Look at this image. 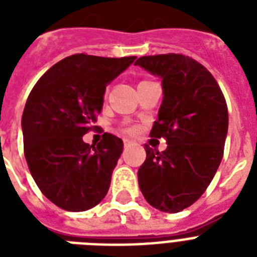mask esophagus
<instances>
[{
  "mask_svg": "<svg viewBox=\"0 0 257 257\" xmlns=\"http://www.w3.org/2000/svg\"><path fill=\"white\" fill-rule=\"evenodd\" d=\"M135 144L132 140H129V139H124V147L125 148H128V147H132Z\"/></svg>",
  "mask_w": 257,
  "mask_h": 257,
  "instance_id": "esophagus-1",
  "label": "esophagus"
}]
</instances>
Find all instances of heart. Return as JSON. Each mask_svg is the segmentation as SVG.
I'll list each match as a JSON object with an SVG mask.
<instances>
[{
  "label": "heart",
  "mask_w": 257,
  "mask_h": 257,
  "mask_svg": "<svg viewBox=\"0 0 257 257\" xmlns=\"http://www.w3.org/2000/svg\"><path fill=\"white\" fill-rule=\"evenodd\" d=\"M129 131H132V129H129Z\"/></svg>",
  "instance_id": "heart-1"
}]
</instances>
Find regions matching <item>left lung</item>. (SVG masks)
I'll return each mask as SVG.
<instances>
[{
  "label": "left lung",
  "instance_id": "left-lung-1",
  "mask_svg": "<svg viewBox=\"0 0 257 257\" xmlns=\"http://www.w3.org/2000/svg\"><path fill=\"white\" fill-rule=\"evenodd\" d=\"M135 65L161 78L164 98L151 137H164L168 144L163 152L145 145L139 185L152 207L176 213L200 199L219 168L228 132L227 102L211 72L188 56H144Z\"/></svg>",
  "mask_w": 257,
  "mask_h": 257
}]
</instances>
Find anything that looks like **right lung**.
Instances as JSON below:
<instances>
[{
	"label": "right lung",
	"instance_id": "right-lung-1",
	"mask_svg": "<svg viewBox=\"0 0 257 257\" xmlns=\"http://www.w3.org/2000/svg\"><path fill=\"white\" fill-rule=\"evenodd\" d=\"M135 58L69 56L42 74L26 100V163L40 191L65 211L90 209L108 193L122 140L104 133L94 147L82 136L96 128L106 85Z\"/></svg>",
	"mask_w": 257,
	"mask_h": 257
}]
</instances>
